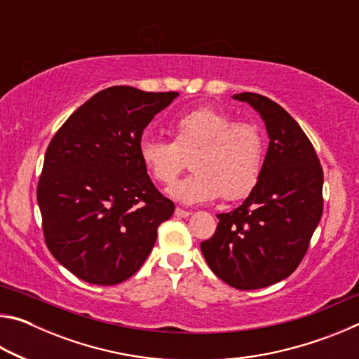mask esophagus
Instances as JSON below:
<instances>
[{
	"instance_id": "obj_1",
	"label": "esophagus",
	"mask_w": 359,
	"mask_h": 359,
	"mask_svg": "<svg viewBox=\"0 0 359 359\" xmlns=\"http://www.w3.org/2000/svg\"><path fill=\"white\" fill-rule=\"evenodd\" d=\"M174 215H175V217H179V218H187V217H190V215H191V212H190V210H184V209L177 208V209H175V212H174Z\"/></svg>"
}]
</instances>
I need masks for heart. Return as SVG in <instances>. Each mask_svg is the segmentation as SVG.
Here are the masks:
<instances>
[{"instance_id": "obj_1", "label": "heart", "mask_w": 359, "mask_h": 359, "mask_svg": "<svg viewBox=\"0 0 359 359\" xmlns=\"http://www.w3.org/2000/svg\"><path fill=\"white\" fill-rule=\"evenodd\" d=\"M168 131L171 142L144 137L137 149L150 177L165 187L177 180L190 160L193 174L169 190L175 201L198 204L218 196L238 201L258 185L264 137L257 125L204 106L174 118Z\"/></svg>"}]
</instances>
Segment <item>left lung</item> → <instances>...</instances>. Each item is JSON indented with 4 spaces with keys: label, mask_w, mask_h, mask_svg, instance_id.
Listing matches in <instances>:
<instances>
[{
    "label": "left lung",
    "mask_w": 359,
    "mask_h": 359,
    "mask_svg": "<svg viewBox=\"0 0 359 359\" xmlns=\"http://www.w3.org/2000/svg\"><path fill=\"white\" fill-rule=\"evenodd\" d=\"M264 120L269 147L258 185L239 208L218 214L201 242L214 274L238 290H257L293 274L323 214V168L297 121L269 98L239 93Z\"/></svg>",
    "instance_id": "1"
}]
</instances>
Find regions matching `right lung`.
I'll list each match as a JSON object with an SVG mask.
<instances>
[{
    "mask_svg": "<svg viewBox=\"0 0 359 359\" xmlns=\"http://www.w3.org/2000/svg\"><path fill=\"white\" fill-rule=\"evenodd\" d=\"M179 93L115 85L69 115L48 144L38 182L46 245L83 282L136 274L175 205L139 158L142 131Z\"/></svg>",
    "mask_w": 359,
    "mask_h": 359,
    "instance_id": "add662e5",
    "label": "right lung"
}]
</instances>
